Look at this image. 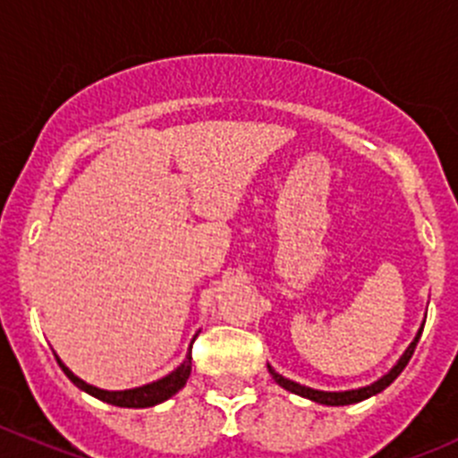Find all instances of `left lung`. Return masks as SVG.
Returning a JSON list of instances; mask_svg holds the SVG:
<instances>
[{"instance_id": "8db88e82", "label": "left lung", "mask_w": 458, "mask_h": 458, "mask_svg": "<svg viewBox=\"0 0 458 458\" xmlns=\"http://www.w3.org/2000/svg\"><path fill=\"white\" fill-rule=\"evenodd\" d=\"M420 335H422V327L418 330L416 339L411 341V345H409L407 350H404V354L400 359H397V364L393 366L391 370H388L384 377H379L377 382H373L370 386H361V388H352V391H316V388H310V386H302V384L298 382H292V379L282 377L280 373H276V370L268 366V373L273 375V379H276L277 384H280L282 388H287V391L296 393V395H302L307 397V400H311V403H318V404H330V407H344V404H354V403H361V400H366V397L370 395H377L379 391H384V388L388 386V384L393 382V379L397 377V375L403 373L404 366L409 364V359H411L413 350H416L418 341H420Z\"/></svg>"}]
</instances>
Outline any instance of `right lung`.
<instances>
[{"mask_svg": "<svg viewBox=\"0 0 458 458\" xmlns=\"http://www.w3.org/2000/svg\"><path fill=\"white\" fill-rule=\"evenodd\" d=\"M58 366H61L63 373H65L67 377H70L72 382L81 388V391L89 393L92 397H99V400H104V403H108V404H114V407L147 409V407H156V404L165 403V400H169L171 395H176V393L185 386L187 379H190V373H191V350H190V354L185 357V361H182V364L178 366L174 373H169L166 377L157 379V382L144 384V386H138V388H128V391H104V388H97V386H92V384L83 382L81 377H76V375L72 373L65 364H63L61 359H58Z\"/></svg>", "mask_w": 458, "mask_h": 458, "instance_id": "right-lung-1", "label": "right lung"}]
</instances>
